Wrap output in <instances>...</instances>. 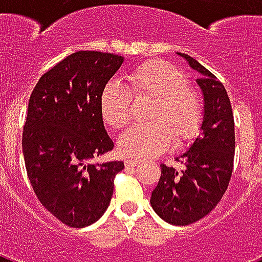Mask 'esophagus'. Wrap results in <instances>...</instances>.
Wrapping results in <instances>:
<instances>
[{"instance_id":"34e87169","label":"esophagus","mask_w":262,"mask_h":262,"mask_svg":"<svg viewBox=\"0 0 262 262\" xmlns=\"http://www.w3.org/2000/svg\"><path fill=\"white\" fill-rule=\"evenodd\" d=\"M141 163V160L140 159H127L125 160V164H126L127 167H135V166H137V164Z\"/></svg>"}]
</instances>
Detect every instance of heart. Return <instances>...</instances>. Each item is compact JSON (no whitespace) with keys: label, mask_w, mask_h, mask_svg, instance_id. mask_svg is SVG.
I'll return each instance as SVG.
<instances>
[{"label":"heart","mask_w":262,"mask_h":262,"mask_svg":"<svg viewBox=\"0 0 262 262\" xmlns=\"http://www.w3.org/2000/svg\"><path fill=\"white\" fill-rule=\"evenodd\" d=\"M125 81L127 89L119 81H108L99 98L100 114L108 126L121 129L126 125L132 96H148L152 102L145 115L148 122L133 125L119 136L122 155L144 158L163 151L171 141L181 147L194 139L203 123V100L178 68L152 59L129 72Z\"/></svg>","instance_id":"heart-1"}]
</instances>
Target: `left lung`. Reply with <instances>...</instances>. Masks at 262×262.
<instances>
[{
  "instance_id": "1",
  "label": "left lung",
  "mask_w": 262,
  "mask_h": 262,
  "mask_svg": "<svg viewBox=\"0 0 262 262\" xmlns=\"http://www.w3.org/2000/svg\"><path fill=\"white\" fill-rule=\"evenodd\" d=\"M178 54L201 75L197 79L204 95L201 135L175 158L185 170L178 172L166 164L160 166L162 175L152 191L151 205L167 223L187 226L207 216L227 190L234 168L235 129L223 84L190 55Z\"/></svg>"
}]
</instances>
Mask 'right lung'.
Wrapping results in <instances>:
<instances>
[{
    "instance_id": "add662e5",
    "label": "right lung",
    "mask_w": 262,
    "mask_h": 262,
    "mask_svg": "<svg viewBox=\"0 0 262 262\" xmlns=\"http://www.w3.org/2000/svg\"><path fill=\"white\" fill-rule=\"evenodd\" d=\"M123 57L77 51L39 79L30 96L23 154L43 207L69 227L95 223L110 204L123 162L92 164L114 148L99 108L103 87Z\"/></svg>"
}]
</instances>
